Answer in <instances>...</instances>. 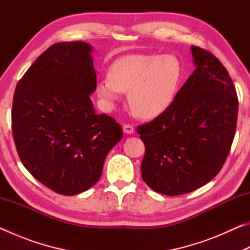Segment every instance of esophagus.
I'll list each match as a JSON object with an SVG mask.
<instances>
[{
    "mask_svg": "<svg viewBox=\"0 0 250 250\" xmlns=\"http://www.w3.org/2000/svg\"><path fill=\"white\" fill-rule=\"evenodd\" d=\"M124 132L126 134H132L134 132L133 125H124Z\"/></svg>",
    "mask_w": 250,
    "mask_h": 250,
    "instance_id": "obj_1",
    "label": "esophagus"
}]
</instances>
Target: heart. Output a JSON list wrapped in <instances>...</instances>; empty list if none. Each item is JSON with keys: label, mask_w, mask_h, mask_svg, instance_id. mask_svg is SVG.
I'll return each instance as SVG.
<instances>
[{"label": "heart", "mask_w": 250, "mask_h": 250, "mask_svg": "<svg viewBox=\"0 0 250 250\" xmlns=\"http://www.w3.org/2000/svg\"><path fill=\"white\" fill-rule=\"evenodd\" d=\"M184 79V66L172 54L126 55L112 62L109 76L100 78L96 92L112 109L128 92L131 109L142 119L163 115L174 103Z\"/></svg>", "instance_id": "1"}]
</instances>
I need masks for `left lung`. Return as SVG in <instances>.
<instances>
[{
	"label": "left lung",
	"instance_id": "left-lung-1",
	"mask_svg": "<svg viewBox=\"0 0 250 250\" xmlns=\"http://www.w3.org/2000/svg\"><path fill=\"white\" fill-rule=\"evenodd\" d=\"M191 52L195 69L174 103L137 129L146 146L142 180L168 196L195 191L214 179L236 131L238 99L229 74L211 53L197 46Z\"/></svg>",
	"mask_w": 250,
	"mask_h": 250
}]
</instances>
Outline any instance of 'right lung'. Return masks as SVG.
<instances>
[{
	"label": "right lung",
	"instance_id": "1",
	"mask_svg": "<svg viewBox=\"0 0 250 250\" xmlns=\"http://www.w3.org/2000/svg\"><path fill=\"white\" fill-rule=\"evenodd\" d=\"M92 46L65 42L50 46L16 84L12 130L23 166L62 195L95 185L122 128L90 99L97 76Z\"/></svg>",
	"mask_w": 250,
	"mask_h": 250
}]
</instances>
